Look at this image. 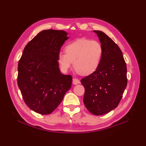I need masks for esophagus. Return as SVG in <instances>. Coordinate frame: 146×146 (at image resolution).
Listing matches in <instances>:
<instances>
[{"label": "esophagus", "instance_id": "34e87169", "mask_svg": "<svg viewBox=\"0 0 146 146\" xmlns=\"http://www.w3.org/2000/svg\"><path fill=\"white\" fill-rule=\"evenodd\" d=\"M80 83V82L79 80L76 79V78H73V85H77V84H78V83Z\"/></svg>", "mask_w": 146, "mask_h": 146}]
</instances>
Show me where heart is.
Here are the masks:
<instances>
[{"label":"heart","mask_w":146,"mask_h":146,"mask_svg":"<svg viewBox=\"0 0 146 146\" xmlns=\"http://www.w3.org/2000/svg\"><path fill=\"white\" fill-rule=\"evenodd\" d=\"M65 52H60L58 55V63L62 71L66 72L73 63L80 75H89L100 66L103 47L97 41L78 38L66 46Z\"/></svg>","instance_id":"heart-1"}]
</instances>
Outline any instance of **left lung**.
<instances>
[{
	"mask_svg": "<svg viewBox=\"0 0 146 146\" xmlns=\"http://www.w3.org/2000/svg\"><path fill=\"white\" fill-rule=\"evenodd\" d=\"M97 34L103 47V56L97 70L81 80L87 110L95 115L110 112L119 104L127 83V66L122 52L112 39L100 31Z\"/></svg>",
	"mask_w": 146,
	"mask_h": 146,
	"instance_id": "8db88e82",
	"label": "left lung"
}]
</instances>
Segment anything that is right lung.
Returning a JSON list of instances; mask_svg holds the SVG:
<instances>
[{
	"instance_id": "1",
	"label": "right lung",
	"mask_w": 146,
	"mask_h": 146,
	"mask_svg": "<svg viewBox=\"0 0 146 146\" xmlns=\"http://www.w3.org/2000/svg\"><path fill=\"white\" fill-rule=\"evenodd\" d=\"M68 38L64 31L43 30L26 46L19 61L18 86L26 104L37 113H52L71 88L72 77L62 74L58 63Z\"/></svg>"
}]
</instances>
